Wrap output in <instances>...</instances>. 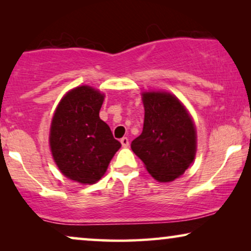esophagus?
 <instances>
[{"label":"esophagus","mask_w":251,"mask_h":251,"mask_svg":"<svg viewBox=\"0 0 251 251\" xmlns=\"http://www.w3.org/2000/svg\"><path fill=\"white\" fill-rule=\"evenodd\" d=\"M122 144L123 147H128L129 146V139L126 138V137H123V138H121V140H120Z\"/></svg>","instance_id":"34e87169"}]
</instances>
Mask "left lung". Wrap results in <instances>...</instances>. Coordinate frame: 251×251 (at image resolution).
I'll return each mask as SVG.
<instances>
[{"label":"left lung","mask_w":251,"mask_h":251,"mask_svg":"<svg viewBox=\"0 0 251 251\" xmlns=\"http://www.w3.org/2000/svg\"><path fill=\"white\" fill-rule=\"evenodd\" d=\"M145 119L142 135L131 150L159 181H173L193 162L197 133L186 109L167 92L143 95Z\"/></svg>","instance_id":"8db88e82"}]
</instances>
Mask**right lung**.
<instances>
[{
	"instance_id": "obj_1",
	"label": "right lung",
	"mask_w": 251,
	"mask_h": 251,
	"mask_svg": "<svg viewBox=\"0 0 251 251\" xmlns=\"http://www.w3.org/2000/svg\"><path fill=\"white\" fill-rule=\"evenodd\" d=\"M104 95L88 85L67 92L54 112L50 147L61 173L81 184H95L121 147L99 118Z\"/></svg>"
}]
</instances>
